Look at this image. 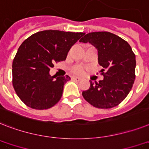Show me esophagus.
Masks as SVG:
<instances>
[{"label": "esophagus", "instance_id": "1", "mask_svg": "<svg viewBox=\"0 0 149 149\" xmlns=\"http://www.w3.org/2000/svg\"><path fill=\"white\" fill-rule=\"evenodd\" d=\"M72 79H73V80H76V81H79L81 79L80 77H72Z\"/></svg>", "mask_w": 149, "mask_h": 149}]
</instances>
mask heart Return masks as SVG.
Masks as SVG:
<instances>
[{
  "label": "heart",
  "instance_id": "heart-1",
  "mask_svg": "<svg viewBox=\"0 0 149 149\" xmlns=\"http://www.w3.org/2000/svg\"><path fill=\"white\" fill-rule=\"evenodd\" d=\"M73 72H76V73H82L83 72V69L81 68L80 66H77V67H74V69H73Z\"/></svg>",
  "mask_w": 149,
  "mask_h": 149
}]
</instances>
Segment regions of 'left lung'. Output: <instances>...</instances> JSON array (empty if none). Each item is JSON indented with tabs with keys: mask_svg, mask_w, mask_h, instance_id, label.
<instances>
[{
	"mask_svg": "<svg viewBox=\"0 0 149 149\" xmlns=\"http://www.w3.org/2000/svg\"><path fill=\"white\" fill-rule=\"evenodd\" d=\"M89 43L98 51V63L103 67L104 79L90 82L82 95L89 104L99 109L118 106L131 91L135 79V55L126 41L109 32H92L79 40ZM103 73V72H102Z\"/></svg>",
	"mask_w": 149,
	"mask_h": 149,
	"instance_id": "8db88e82",
	"label": "left lung"
}]
</instances>
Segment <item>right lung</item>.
I'll return each instance as SVG.
<instances>
[{"label": "right lung", "instance_id": "right-lung-1", "mask_svg": "<svg viewBox=\"0 0 149 149\" xmlns=\"http://www.w3.org/2000/svg\"><path fill=\"white\" fill-rule=\"evenodd\" d=\"M84 33L43 31L25 40L13 61V86L16 93L26 106L47 109L62 97L69 76H50L55 62L65 60L69 50Z\"/></svg>", "mask_w": 149, "mask_h": 149}]
</instances>
